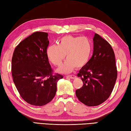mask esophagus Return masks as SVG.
<instances>
[{"label":"esophagus","instance_id":"1","mask_svg":"<svg viewBox=\"0 0 131 131\" xmlns=\"http://www.w3.org/2000/svg\"><path fill=\"white\" fill-rule=\"evenodd\" d=\"M68 77H69L70 79H74L76 78V76H75V75L74 74H72V75H69V76H68Z\"/></svg>","mask_w":131,"mask_h":131}]
</instances>
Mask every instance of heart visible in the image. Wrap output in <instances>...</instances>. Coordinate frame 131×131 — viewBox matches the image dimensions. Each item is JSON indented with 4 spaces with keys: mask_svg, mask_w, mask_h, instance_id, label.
Instances as JSON below:
<instances>
[{
    "mask_svg": "<svg viewBox=\"0 0 131 131\" xmlns=\"http://www.w3.org/2000/svg\"><path fill=\"white\" fill-rule=\"evenodd\" d=\"M92 45L87 37L66 36L58 42V45H50L46 50L49 60L56 66H60L66 55L68 59L61 67L59 72L69 73L75 68H81L89 61L92 54Z\"/></svg>",
    "mask_w": 131,
    "mask_h": 131,
    "instance_id": "obj_1",
    "label": "heart"
}]
</instances>
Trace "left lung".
<instances>
[{
    "label": "left lung",
    "mask_w": 131,
    "mask_h": 131,
    "mask_svg": "<svg viewBox=\"0 0 131 131\" xmlns=\"http://www.w3.org/2000/svg\"><path fill=\"white\" fill-rule=\"evenodd\" d=\"M93 41L92 56L77 74L83 85L76 91L79 100L88 106H98L107 100L117 77L115 55L112 46L96 34Z\"/></svg>",
    "instance_id": "obj_1"
}]
</instances>
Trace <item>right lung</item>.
Wrapping results in <instances>:
<instances>
[{
	"mask_svg": "<svg viewBox=\"0 0 131 131\" xmlns=\"http://www.w3.org/2000/svg\"><path fill=\"white\" fill-rule=\"evenodd\" d=\"M49 44L48 34L36 32L20 42L12 58L13 80L24 101L42 106L52 100L57 82L63 78L53 75L46 50Z\"/></svg>",
	"mask_w": 131,
	"mask_h": 131,
	"instance_id": "add662e5",
	"label": "right lung"
}]
</instances>
